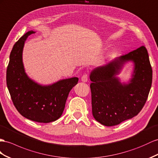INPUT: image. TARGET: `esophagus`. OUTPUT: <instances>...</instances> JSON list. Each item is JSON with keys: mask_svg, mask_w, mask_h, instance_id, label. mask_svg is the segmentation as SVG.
<instances>
[{"mask_svg": "<svg viewBox=\"0 0 158 158\" xmlns=\"http://www.w3.org/2000/svg\"><path fill=\"white\" fill-rule=\"evenodd\" d=\"M81 81L83 83H86L87 81H88V77H87V75H83L81 77Z\"/></svg>", "mask_w": 158, "mask_h": 158, "instance_id": "34e87169", "label": "esophagus"}]
</instances>
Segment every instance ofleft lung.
Listing matches in <instances>:
<instances>
[{
  "mask_svg": "<svg viewBox=\"0 0 158 158\" xmlns=\"http://www.w3.org/2000/svg\"><path fill=\"white\" fill-rule=\"evenodd\" d=\"M133 63L131 77L121 82L117 75L124 64ZM92 114L96 121L114 126L136 116L146 102L152 83V69L144 46L93 69Z\"/></svg>",
  "mask_w": 158,
  "mask_h": 158,
  "instance_id": "left-lung-1",
  "label": "left lung"
}]
</instances>
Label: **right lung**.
<instances>
[{
  "label": "right lung",
  "mask_w": 158,
  "mask_h": 158,
  "mask_svg": "<svg viewBox=\"0 0 158 158\" xmlns=\"http://www.w3.org/2000/svg\"><path fill=\"white\" fill-rule=\"evenodd\" d=\"M28 31L13 47L6 70V85L17 111L25 118L39 123H50L62 115L69 94L78 83L77 77L60 79L49 85H41L25 72L23 52Z\"/></svg>",
  "instance_id": "add662e5"
}]
</instances>
